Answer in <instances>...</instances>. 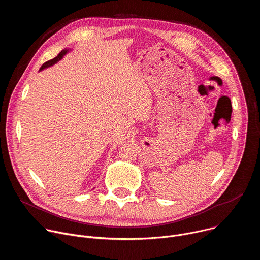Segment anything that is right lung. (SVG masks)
Wrapping results in <instances>:
<instances>
[{
  "mask_svg": "<svg viewBox=\"0 0 260 260\" xmlns=\"http://www.w3.org/2000/svg\"><path fill=\"white\" fill-rule=\"evenodd\" d=\"M71 49H69V48H64L63 50H61L58 54H57V56H55L54 58H52V59H50V60H48V61H46L45 63H43L42 64V67L40 68V71H42V70H44V69H46V68H48V67H51V66H53L54 63H56V62H58L69 51H70Z\"/></svg>",
  "mask_w": 260,
  "mask_h": 260,
  "instance_id": "1",
  "label": "right lung"
}]
</instances>
